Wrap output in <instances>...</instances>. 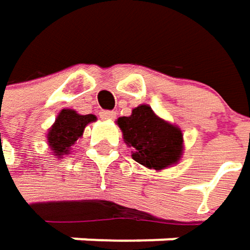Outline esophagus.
Returning <instances> with one entry per match:
<instances>
[{"label":"esophagus","mask_w":250,"mask_h":250,"mask_svg":"<svg viewBox=\"0 0 250 250\" xmlns=\"http://www.w3.org/2000/svg\"><path fill=\"white\" fill-rule=\"evenodd\" d=\"M115 116H116V113L112 112V110H102L100 112V118L102 119H113Z\"/></svg>","instance_id":"1"}]
</instances>
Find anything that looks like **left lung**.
<instances>
[{
    "label": "left lung",
    "instance_id": "obj_1",
    "mask_svg": "<svg viewBox=\"0 0 250 250\" xmlns=\"http://www.w3.org/2000/svg\"><path fill=\"white\" fill-rule=\"evenodd\" d=\"M116 122L125 144L132 150V159L144 167L160 172L182 159V129L157 116L148 104H140Z\"/></svg>",
    "mask_w": 250,
    "mask_h": 250
}]
</instances>
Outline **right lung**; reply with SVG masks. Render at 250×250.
I'll use <instances>...</instances> for the list:
<instances>
[{"label":"right lung","mask_w":250,"mask_h":250,"mask_svg":"<svg viewBox=\"0 0 250 250\" xmlns=\"http://www.w3.org/2000/svg\"><path fill=\"white\" fill-rule=\"evenodd\" d=\"M96 119L94 115H80L74 109H62L46 134L52 154L58 159L69 154L71 147L83 137L84 128Z\"/></svg>","instance_id":"right-lung-1"}]
</instances>
